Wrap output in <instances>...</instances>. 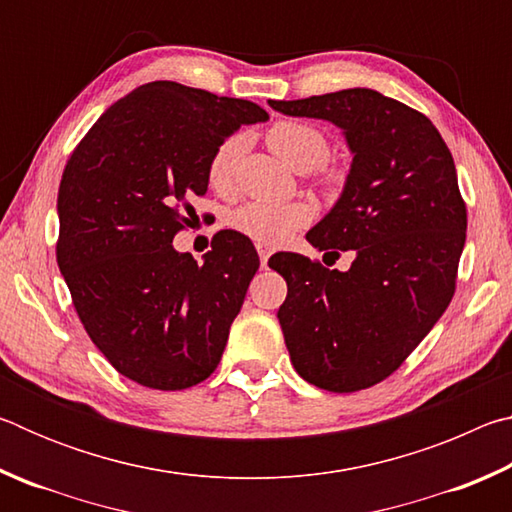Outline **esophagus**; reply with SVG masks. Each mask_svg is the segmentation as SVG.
<instances>
[{
	"label": "esophagus",
	"mask_w": 512,
	"mask_h": 512,
	"mask_svg": "<svg viewBox=\"0 0 512 512\" xmlns=\"http://www.w3.org/2000/svg\"><path fill=\"white\" fill-rule=\"evenodd\" d=\"M257 253H259V262H262V268H266L268 257H271V248L257 244Z\"/></svg>",
	"instance_id": "obj_1"
}]
</instances>
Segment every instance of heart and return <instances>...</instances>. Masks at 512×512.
Returning <instances> with one entry per match:
<instances>
[{
  "mask_svg": "<svg viewBox=\"0 0 512 512\" xmlns=\"http://www.w3.org/2000/svg\"><path fill=\"white\" fill-rule=\"evenodd\" d=\"M266 144L271 146L275 155L293 167L296 171H309L316 176L320 185L334 187L341 183L343 173L336 167H327L323 160L329 153L327 135L318 126L300 119H280L266 131ZM241 151L239 137H228L214 151L207 176L210 185L216 189H230L235 183L237 158ZM314 210L305 201L291 203H264V201H248L232 210L228 216V225L239 235L248 237L250 241L262 246H280L287 241L293 232L305 228L311 221Z\"/></svg>",
  "mask_w": 512,
  "mask_h": 512,
  "instance_id": "obj_1",
  "label": "heart"
}]
</instances>
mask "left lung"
Wrapping results in <instances>:
<instances>
[{
    "label": "left lung",
    "mask_w": 512,
    "mask_h": 512,
    "mask_svg": "<svg viewBox=\"0 0 512 512\" xmlns=\"http://www.w3.org/2000/svg\"><path fill=\"white\" fill-rule=\"evenodd\" d=\"M291 117L327 119L352 151L343 194L307 232L318 250H354L348 271L305 255L268 259L287 280L277 311L291 363L323 391L384 381L445 314L456 289L467 210L438 128L368 88L268 101Z\"/></svg>",
    "instance_id": "8db88e82"
}]
</instances>
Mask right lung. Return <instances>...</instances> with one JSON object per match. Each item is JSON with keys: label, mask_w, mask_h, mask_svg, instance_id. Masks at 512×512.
Here are the masks:
<instances>
[{"label": "right lung", "mask_w": 512, "mask_h": 512, "mask_svg": "<svg viewBox=\"0 0 512 512\" xmlns=\"http://www.w3.org/2000/svg\"><path fill=\"white\" fill-rule=\"evenodd\" d=\"M266 119L253 101L153 81L103 112L67 160L60 273L92 343L137 384L183 391L219 366L257 250L221 230L198 264L171 241L207 192L219 144Z\"/></svg>", "instance_id": "obj_1"}]
</instances>
